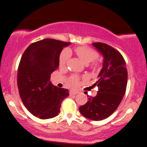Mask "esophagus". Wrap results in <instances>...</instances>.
Returning a JSON list of instances; mask_svg holds the SVG:
<instances>
[{
  "instance_id": "esophagus-1",
  "label": "esophagus",
  "mask_w": 147,
  "mask_h": 147,
  "mask_svg": "<svg viewBox=\"0 0 147 147\" xmlns=\"http://www.w3.org/2000/svg\"><path fill=\"white\" fill-rule=\"evenodd\" d=\"M78 93V92L77 91H70V95H75Z\"/></svg>"
}]
</instances>
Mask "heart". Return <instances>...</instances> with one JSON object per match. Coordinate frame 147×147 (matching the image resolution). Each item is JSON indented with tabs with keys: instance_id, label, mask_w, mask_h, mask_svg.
I'll return each instance as SVG.
<instances>
[{
	"instance_id": "obj_1",
	"label": "heart",
	"mask_w": 147,
	"mask_h": 147,
	"mask_svg": "<svg viewBox=\"0 0 147 147\" xmlns=\"http://www.w3.org/2000/svg\"><path fill=\"white\" fill-rule=\"evenodd\" d=\"M74 52L77 57L80 59L82 61L86 64H90L88 65V67L92 70H98L101 66L100 62L95 60L98 57V52L95 50L88 48L87 46H79L74 48ZM70 57V52L68 49H64L60 53L59 58V67L61 68L66 67L67 64ZM79 81V78L77 75H72L68 79L67 84L70 87L75 88L77 86Z\"/></svg>"
}]
</instances>
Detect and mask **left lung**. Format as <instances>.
Wrapping results in <instances>:
<instances>
[{"instance_id":"1","label":"left lung","mask_w":147,"mask_h":147,"mask_svg":"<svg viewBox=\"0 0 147 147\" xmlns=\"http://www.w3.org/2000/svg\"><path fill=\"white\" fill-rule=\"evenodd\" d=\"M104 56L99 80L94 84L99 90L95 97L88 95L86 104L79 107L82 115L98 121L111 115L117 109L126 92L128 73L126 62L120 52L106 43H92Z\"/></svg>"}]
</instances>
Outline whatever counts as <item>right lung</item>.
<instances>
[{
    "instance_id": "right-lung-1",
    "label": "right lung",
    "mask_w": 147,
    "mask_h": 147,
    "mask_svg": "<svg viewBox=\"0 0 147 147\" xmlns=\"http://www.w3.org/2000/svg\"><path fill=\"white\" fill-rule=\"evenodd\" d=\"M70 44L45 38L30 44L22 55L17 74L19 95L26 109L40 119L58 115L61 104L69 95L68 89L52 85L50 76L59 68L61 50Z\"/></svg>"
}]
</instances>
